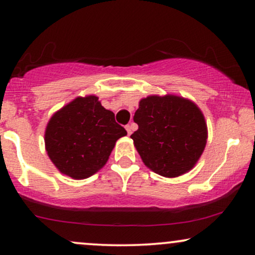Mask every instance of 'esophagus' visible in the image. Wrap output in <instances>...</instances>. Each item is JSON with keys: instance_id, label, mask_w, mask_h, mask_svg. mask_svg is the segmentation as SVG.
<instances>
[{"instance_id": "obj_1", "label": "esophagus", "mask_w": 255, "mask_h": 255, "mask_svg": "<svg viewBox=\"0 0 255 255\" xmlns=\"http://www.w3.org/2000/svg\"><path fill=\"white\" fill-rule=\"evenodd\" d=\"M125 128H127L128 135H130V134L132 133V131H133V128H132V124H128L127 127H125Z\"/></svg>"}]
</instances>
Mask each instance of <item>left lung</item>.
Here are the masks:
<instances>
[{"label": "left lung", "instance_id": "1", "mask_svg": "<svg viewBox=\"0 0 255 255\" xmlns=\"http://www.w3.org/2000/svg\"><path fill=\"white\" fill-rule=\"evenodd\" d=\"M131 134L142 161L159 175L175 177L193 168L207 144V124L201 110L182 97L148 96L133 116Z\"/></svg>", "mask_w": 255, "mask_h": 255}]
</instances>
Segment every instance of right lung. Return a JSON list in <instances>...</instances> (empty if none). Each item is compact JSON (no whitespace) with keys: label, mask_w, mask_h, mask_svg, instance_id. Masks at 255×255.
<instances>
[{"label":"right lung","mask_w":255,"mask_h":255,"mask_svg":"<svg viewBox=\"0 0 255 255\" xmlns=\"http://www.w3.org/2000/svg\"><path fill=\"white\" fill-rule=\"evenodd\" d=\"M127 134L99 97H78L52 116L45 131V145L62 174L87 179L106 165L115 142Z\"/></svg>","instance_id":"right-lung-1"}]
</instances>
